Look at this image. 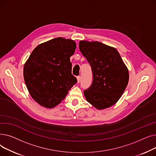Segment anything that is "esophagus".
I'll use <instances>...</instances> for the list:
<instances>
[{"mask_svg":"<svg viewBox=\"0 0 156 156\" xmlns=\"http://www.w3.org/2000/svg\"><path fill=\"white\" fill-rule=\"evenodd\" d=\"M80 80H81V76H77V82H78V83H79L80 82Z\"/></svg>","mask_w":156,"mask_h":156,"instance_id":"1","label":"esophagus"}]
</instances>
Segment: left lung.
I'll return each mask as SVG.
<instances>
[{"instance_id":"obj_1","label":"left lung","mask_w":156,"mask_h":156,"mask_svg":"<svg viewBox=\"0 0 156 156\" xmlns=\"http://www.w3.org/2000/svg\"><path fill=\"white\" fill-rule=\"evenodd\" d=\"M79 48L92 72V83L83 92L87 101L98 109L111 107L128 83V71L121 55L116 48L97 41L81 40Z\"/></svg>"}]
</instances>
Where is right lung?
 Wrapping results in <instances>:
<instances>
[{"instance_id":"obj_1","label":"right lung","mask_w":156,"mask_h":156,"mask_svg":"<svg viewBox=\"0 0 156 156\" xmlns=\"http://www.w3.org/2000/svg\"><path fill=\"white\" fill-rule=\"evenodd\" d=\"M76 47L75 41L58 37L38 45L30 54L24 66V79L31 96L40 105L55 107L76 83L69 59Z\"/></svg>"}]
</instances>
